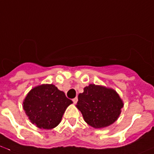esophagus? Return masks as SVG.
I'll use <instances>...</instances> for the list:
<instances>
[{"mask_svg":"<svg viewBox=\"0 0 154 154\" xmlns=\"http://www.w3.org/2000/svg\"><path fill=\"white\" fill-rule=\"evenodd\" d=\"M77 100H78V99H77V97L74 98V99H72V101H73L74 104H76V103H77Z\"/></svg>","mask_w":154,"mask_h":154,"instance_id":"1","label":"esophagus"}]
</instances>
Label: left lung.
<instances>
[{
  "label": "left lung",
  "mask_w": 154,
  "mask_h": 154,
  "mask_svg": "<svg viewBox=\"0 0 154 154\" xmlns=\"http://www.w3.org/2000/svg\"><path fill=\"white\" fill-rule=\"evenodd\" d=\"M76 107L88 124L95 129H102L117 121L124 102L114 89L90 84L78 95Z\"/></svg>",
  "instance_id": "left-lung-1"
}]
</instances>
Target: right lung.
<instances>
[{
    "instance_id": "obj_1",
    "label": "right lung",
    "mask_w": 154,
    "mask_h": 154,
    "mask_svg": "<svg viewBox=\"0 0 154 154\" xmlns=\"http://www.w3.org/2000/svg\"><path fill=\"white\" fill-rule=\"evenodd\" d=\"M72 103L55 85L42 84L28 92L23 107L32 124L39 129H52L60 124L66 109Z\"/></svg>"
}]
</instances>
